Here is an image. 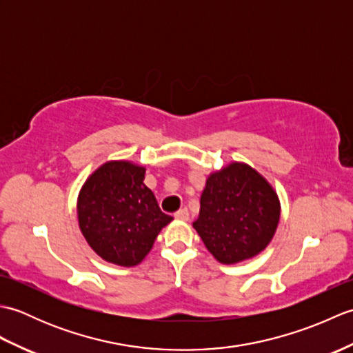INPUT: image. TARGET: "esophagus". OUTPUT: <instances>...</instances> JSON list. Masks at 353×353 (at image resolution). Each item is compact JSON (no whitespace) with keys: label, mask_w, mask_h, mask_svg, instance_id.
Instances as JSON below:
<instances>
[{"label":"esophagus","mask_w":353,"mask_h":353,"mask_svg":"<svg viewBox=\"0 0 353 353\" xmlns=\"http://www.w3.org/2000/svg\"><path fill=\"white\" fill-rule=\"evenodd\" d=\"M174 216L177 220H183V221H186L190 219V214H188V209L186 208H183V209H181V211H177L176 214H174Z\"/></svg>","instance_id":"1"}]
</instances>
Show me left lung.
Instances as JSON below:
<instances>
[{
	"label": "left lung",
	"mask_w": 353,
	"mask_h": 353,
	"mask_svg": "<svg viewBox=\"0 0 353 353\" xmlns=\"http://www.w3.org/2000/svg\"><path fill=\"white\" fill-rule=\"evenodd\" d=\"M279 219L273 186L250 165L232 162L206 179L192 226L216 261L236 264L265 249Z\"/></svg>",
	"instance_id": "obj_1"
}]
</instances>
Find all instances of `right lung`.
<instances>
[{
  "label": "right lung",
  "mask_w": 353,
  "mask_h": 353,
  "mask_svg": "<svg viewBox=\"0 0 353 353\" xmlns=\"http://www.w3.org/2000/svg\"><path fill=\"white\" fill-rule=\"evenodd\" d=\"M144 177L141 165L109 161L86 179L79 192V228L91 249L110 264L138 265L172 220L159 209Z\"/></svg>",
  "instance_id": "add662e5"
}]
</instances>
